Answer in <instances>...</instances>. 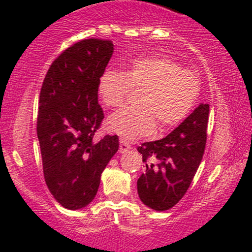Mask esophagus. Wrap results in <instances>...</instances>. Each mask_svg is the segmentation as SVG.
<instances>
[{
	"instance_id": "obj_1",
	"label": "esophagus",
	"mask_w": 252,
	"mask_h": 252,
	"mask_svg": "<svg viewBox=\"0 0 252 252\" xmlns=\"http://www.w3.org/2000/svg\"><path fill=\"white\" fill-rule=\"evenodd\" d=\"M131 149V147H129V144L127 143L126 141H124V139H120V148H119V150H120V153H127L128 150Z\"/></svg>"
}]
</instances>
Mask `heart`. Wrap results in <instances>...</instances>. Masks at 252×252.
Returning a JSON list of instances; mask_svg holds the SVG:
<instances>
[{"mask_svg":"<svg viewBox=\"0 0 252 252\" xmlns=\"http://www.w3.org/2000/svg\"><path fill=\"white\" fill-rule=\"evenodd\" d=\"M132 88H143L141 107L123 108L108 119L109 128L126 139L152 134L157 120L161 129L180 125L195 105L200 84L194 71L158 56L134 59L125 72L105 69L98 80L99 97L109 108L120 107Z\"/></svg>","mask_w":252,"mask_h":252,"instance_id":"obj_1","label":"heart"}]
</instances>
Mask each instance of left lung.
<instances>
[{"label": "left lung", "instance_id": "left-lung-1", "mask_svg": "<svg viewBox=\"0 0 252 252\" xmlns=\"http://www.w3.org/2000/svg\"><path fill=\"white\" fill-rule=\"evenodd\" d=\"M209 113V104H200L165 138L138 147L145 171L137 181V190L148 207L166 211L188 190L203 159Z\"/></svg>", "mask_w": 252, "mask_h": 252}]
</instances>
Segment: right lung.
<instances>
[{
    "label": "right lung",
    "mask_w": 252,
    "mask_h": 252,
    "mask_svg": "<svg viewBox=\"0 0 252 252\" xmlns=\"http://www.w3.org/2000/svg\"><path fill=\"white\" fill-rule=\"evenodd\" d=\"M113 52L109 40L80 41L52 63L43 80L37 114L43 176L65 209H82L94 199L100 175L119 149L116 134L94 138L104 119L98 80Z\"/></svg>",
    "instance_id": "obj_1"
}]
</instances>
